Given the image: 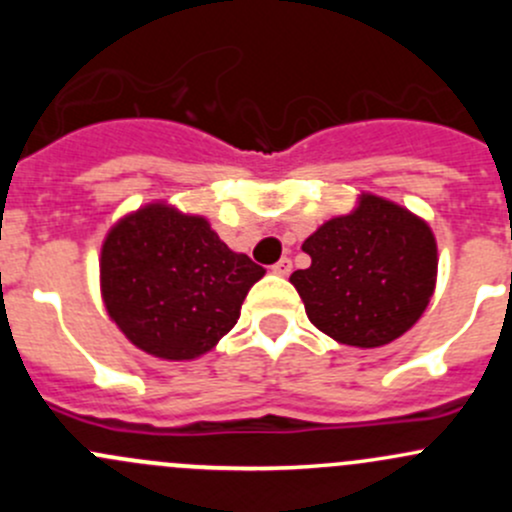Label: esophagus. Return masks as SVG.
<instances>
[{
	"mask_svg": "<svg viewBox=\"0 0 512 512\" xmlns=\"http://www.w3.org/2000/svg\"><path fill=\"white\" fill-rule=\"evenodd\" d=\"M272 272H275V275H280V277L289 275V272H292V260H289V257H282L280 262H275V265H272Z\"/></svg>",
	"mask_w": 512,
	"mask_h": 512,
	"instance_id": "esophagus-1",
	"label": "esophagus"
}]
</instances>
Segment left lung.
Returning <instances> with one entry per match:
<instances>
[{
    "label": "left lung",
    "mask_w": 512,
    "mask_h": 512,
    "mask_svg": "<svg viewBox=\"0 0 512 512\" xmlns=\"http://www.w3.org/2000/svg\"><path fill=\"white\" fill-rule=\"evenodd\" d=\"M312 257L292 272L307 317L339 344L374 349L409 332L436 287L431 227L391 200L361 195L354 213L327 220L304 240Z\"/></svg>",
    "instance_id": "left-lung-1"
}]
</instances>
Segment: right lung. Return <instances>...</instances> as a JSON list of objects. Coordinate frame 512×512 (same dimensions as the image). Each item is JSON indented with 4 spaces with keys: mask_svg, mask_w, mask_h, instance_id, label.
Segmentation results:
<instances>
[{
    "mask_svg": "<svg viewBox=\"0 0 512 512\" xmlns=\"http://www.w3.org/2000/svg\"><path fill=\"white\" fill-rule=\"evenodd\" d=\"M265 275L200 215L151 203L111 227L101 247L108 317L143 352L185 361L210 352Z\"/></svg>",
    "mask_w": 512,
    "mask_h": 512,
    "instance_id": "obj_1",
    "label": "right lung"
}]
</instances>
